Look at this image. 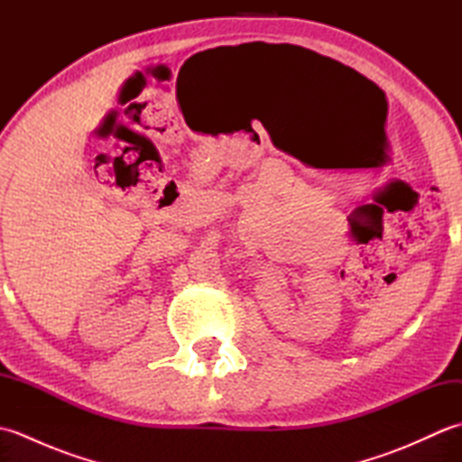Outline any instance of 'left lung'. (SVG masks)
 <instances>
[{
  "label": "left lung",
  "mask_w": 462,
  "mask_h": 462,
  "mask_svg": "<svg viewBox=\"0 0 462 462\" xmlns=\"http://www.w3.org/2000/svg\"><path fill=\"white\" fill-rule=\"evenodd\" d=\"M296 51L301 55L303 59V65H306V69H321V71H333V73H339V71H349V69L346 65H341L339 61H333V59L329 57H323L316 51H311V49H303V47H296Z\"/></svg>",
  "instance_id": "obj_1"
}]
</instances>
